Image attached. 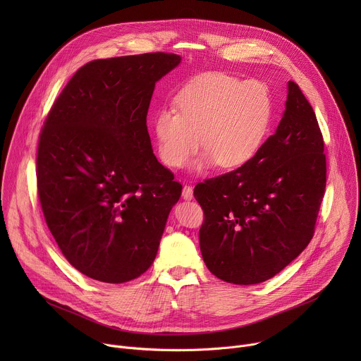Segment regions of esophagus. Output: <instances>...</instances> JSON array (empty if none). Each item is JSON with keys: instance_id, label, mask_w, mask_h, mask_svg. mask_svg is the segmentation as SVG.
Returning <instances> with one entry per match:
<instances>
[{"instance_id": "obj_1", "label": "esophagus", "mask_w": 361, "mask_h": 361, "mask_svg": "<svg viewBox=\"0 0 361 361\" xmlns=\"http://www.w3.org/2000/svg\"><path fill=\"white\" fill-rule=\"evenodd\" d=\"M181 195H183L184 200H192V197H194V194H192V187H191V185H184Z\"/></svg>"}]
</instances>
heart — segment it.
<instances>
[{
	"mask_svg": "<svg viewBox=\"0 0 361 361\" xmlns=\"http://www.w3.org/2000/svg\"><path fill=\"white\" fill-rule=\"evenodd\" d=\"M174 110L154 118L161 161L183 167L200 147L205 149L195 170L219 164L235 170L250 163L263 147L274 114L273 95L260 81H241L224 73L204 74L176 97Z\"/></svg>",
	"mask_w": 361,
	"mask_h": 361,
	"instance_id": "heart-1",
	"label": "heart"
}]
</instances>
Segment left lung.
<instances>
[{"label": "left lung", "instance_id": "obj_1", "mask_svg": "<svg viewBox=\"0 0 361 361\" xmlns=\"http://www.w3.org/2000/svg\"><path fill=\"white\" fill-rule=\"evenodd\" d=\"M281 121L245 166L194 188L204 212L200 250L220 280L248 286L287 267L308 245L326 188L323 135L288 81Z\"/></svg>", "mask_w": 361, "mask_h": 361}]
</instances>
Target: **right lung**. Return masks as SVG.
<instances>
[{"mask_svg": "<svg viewBox=\"0 0 361 361\" xmlns=\"http://www.w3.org/2000/svg\"><path fill=\"white\" fill-rule=\"evenodd\" d=\"M180 63L166 53L91 61L47 116L41 209L68 263L90 279L126 283L156 259L183 185L154 156L147 113L156 82Z\"/></svg>", "mask_w": 361, "mask_h": 361, "instance_id": "right-lung-1", "label": "right lung"}]
</instances>
